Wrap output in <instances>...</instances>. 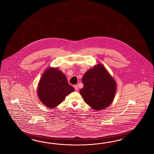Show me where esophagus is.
Returning a JSON list of instances; mask_svg holds the SVG:
<instances>
[{
    "label": "esophagus",
    "instance_id": "esophagus-1",
    "mask_svg": "<svg viewBox=\"0 0 154 154\" xmlns=\"http://www.w3.org/2000/svg\"><path fill=\"white\" fill-rule=\"evenodd\" d=\"M73 87H74V88L75 89V91H77L79 90V88H78V86L77 85H75Z\"/></svg>",
    "mask_w": 154,
    "mask_h": 154
}]
</instances>
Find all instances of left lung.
Here are the masks:
<instances>
[{
	"instance_id": "1",
	"label": "left lung",
	"mask_w": 154,
	"mask_h": 154,
	"mask_svg": "<svg viewBox=\"0 0 154 154\" xmlns=\"http://www.w3.org/2000/svg\"><path fill=\"white\" fill-rule=\"evenodd\" d=\"M83 87L80 94L87 105L101 110L112 103L116 92L115 80L101 63L88 69L83 76Z\"/></svg>"
}]
</instances>
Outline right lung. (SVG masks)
<instances>
[{
    "instance_id": "obj_1",
    "label": "right lung",
    "mask_w": 154,
    "mask_h": 154,
    "mask_svg": "<svg viewBox=\"0 0 154 154\" xmlns=\"http://www.w3.org/2000/svg\"><path fill=\"white\" fill-rule=\"evenodd\" d=\"M75 91L68 83L66 76L57 68H48L38 83L37 94L42 103L52 109Z\"/></svg>"
}]
</instances>
